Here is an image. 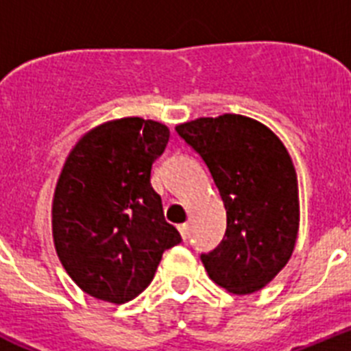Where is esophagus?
Returning <instances> with one entry per match:
<instances>
[{"mask_svg":"<svg viewBox=\"0 0 351 351\" xmlns=\"http://www.w3.org/2000/svg\"><path fill=\"white\" fill-rule=\"evenodd\" d=\"M178 228H179V232H181V237L184 239V241L190 237V225H188V223H182V225H179Z\"/></svg>","mask_w":351,"mask_h":351,"instance_id":"34e87169","label":"esophagus"}]
</instances>
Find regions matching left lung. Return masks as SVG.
Returning <instances> with one entry per match:
<instances>
[{"instance_id": "obj_1", "label": "left lung", "mask_w": 351, "mask_h": 351, "mask_svg": "<svg viewBox=\"0 0 351 351\" xmlns=\"http://www.w3.org/2000/svg\"><path fill=\"white\" fill-rule=\"evenodd\" d=\"M206 161L226 210L225 239L202 255L210 280L235 295L262 290L295 250L300 206L288 149L269 126L241 114L176 126Z\"/></svg>"}]
</instances>
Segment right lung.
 I'll return each instance as SVG.
<instances>
[{
	"label": "right lung",
	"instance_id": "1",
	"mask_svg": "<svg viewBox=\"0 0 351 351\" xmlns=\"http://www.w3.org/2000/svg\"><path fill=\"white\" fill-rule=\"evenodd\" d=\"M169 137L163 123L121 117L84 133L64 160L52 197V239L64 271L95 299H135L163 251L181 243L151 186V167Z\"/></svg>",
	"mask_w": 351,
	"mask_h": 351
}]
</instances>
